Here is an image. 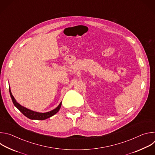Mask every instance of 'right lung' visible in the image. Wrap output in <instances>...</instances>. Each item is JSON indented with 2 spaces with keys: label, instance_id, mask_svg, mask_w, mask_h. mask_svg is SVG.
<instances>
[{
  "label": "right lung",
  "instance_id": "1",
  "mask_svg": "<svg viewBox=\"0 0 155 155\" xmlns=\"http://www.w3.org/2000/svg\"><path fill=\"white\" fill-rule=\"evenodd\" d=\"M9 92H10V96H11V98H12V100L13 101L14 105L25 116H26V117H28V118H29L31 120H46V119L53 116L54 115H55L59 111L61 107L62 102L59 104V105L56 108L51 110V111H50V112H46V113H39V112H34V111H32V110H31L21 105L18 102H17V101L15 100V99L14 98L12 94L10 88H9Z\"/></svg>",
  "mask_w": 155,
  "mask_h": 155
}]
</instances>
